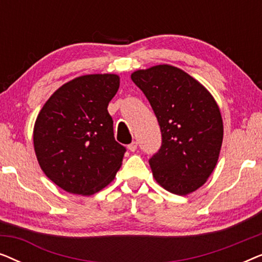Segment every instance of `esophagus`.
<instances>
[{"label":"esophagus","instance_id":"obj_1","mask_svg":"<svg viewBox=\"0 0 262 262\" xmlns=\"http://www.w3.org/2000/svg\"><path fill=\"white\" fill-rule=\"evenodd\" d=\"M127 149L130 150V151H136V150H137V142H132L131 144H128L127 145Z\"/></svg>","mask_w":262,"mask_h":262}]
</instances>
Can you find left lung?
Masks as SVG:
<instances>
[{
    "instance_id": "left-lung-1",
    "label": "left lung",
    "mask_w": 262,
    "mask_h": 262,
    "mask_svg": "<svg viewBox=\"0 0 262 262\" xmlns=\"http://www.w3.org/2000/svg\"><path fill=\"white\" fill-rule=\"evenodd\" d=\"M159 120L162 145L149 161L170 193L187 195L207 181L220 157L223 119L212 94L180 68L159 64L131 74Z\"/></svg>"
}]
</instances>
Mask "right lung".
Instances as JSON below:
<instances>
[{
	"instance_id": "right-lung-1",
	"label": "right lung",
	"mask_w": 262,
	"mask_h": 262,
	"mask_svg": "<svg viewBox=\"0 0 262 262\" xmlns=\"http://www.w3.org/2000/svg\"><path fill=\"white\" fill-rule=\"evenodd\" d=\"M117 74L75 77L41 107L33 127L35 156L44 174L66 192L92 195L116 178L125 148L116 142L107 107Z\"/></svg>"
}]
</instances>
